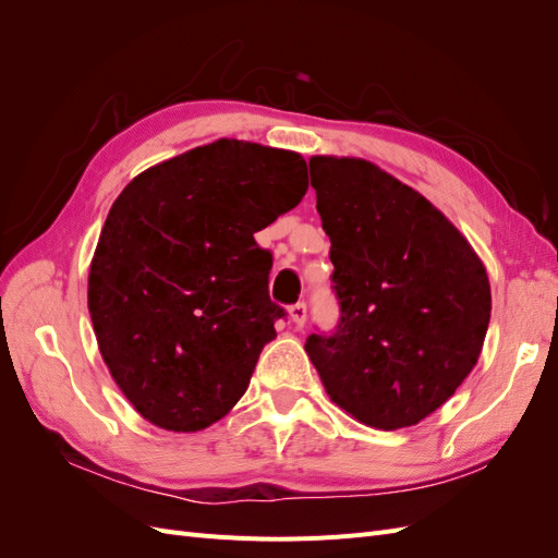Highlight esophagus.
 Segmentation results:
<instances>
[{"mask_svg":"<svg viewBox=\"0 0 558 558\" xmlns=\"http://www.w3.org/2000/svg\"><path fill=\"white\" fill-rule=\"evenodd\" d=\"M289 314L293 318V324L298 328H302V326H305V320H307V305H305V302H295V305L289 307Z\"/></svg>","mask_w":558,"mask_h":558,"instance_id":"obj_1","label":"esophagus"}]
</instances>
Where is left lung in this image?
<instances>
[{"mask_svg":"<svg viewBox=\"0 0 558 558\" xmlns=\"http://www.w3.org/2000/svg\"><path fill=\"white\" fill-rule=\"evenodd\" d=\"M340 320L305 351L332 402L379 430L414 426L475 367L492 286L468 240L410 185L361 158L310 160Z\"/></svg>","mask_w":558,"mask_h":558,"instance_id":"left-lung-1","label":"left lung"}]
</instances>
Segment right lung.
I'll return each mask as SVG.
<instances>
[{
  "label": "right lung",
  "mask_w": 558,
  "mask_h": 558,
  "mask_svg": "<svg viewBox=\"0 0 558 558\" xmlns=\"http://www.w3.org/2000/svg\"><path fill=\"white\" fill-rule=\"evenodd\" d=\"M293 150L218 140L134 177L95 248L88 310L111 377L165 430L211 426L238 402L283 307L258 230L300 205Z\"/></svg>",
  "instance_id": "1"
}]
</instances>
